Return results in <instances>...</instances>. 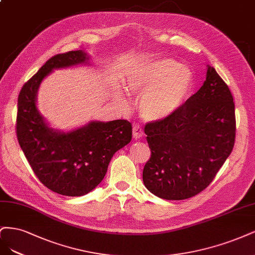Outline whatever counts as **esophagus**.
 Instances as JSON below:
<instances>
[{
	"label": "esophagus",
	"instance_id": "esophagus-1",
	"mask_svg": "<svg viewBox=\"0 0 255 255\" xmlns=\"http://www.w3.org/2000/svg\"><path fill=\"white\" fill-rule=\"evenodd\" d=\"M132 132H133V137L134 138H139L141 136H143V134H144V131L139 125H133Z\"/></svg>",
	"mask_w": 255,
	"mask_h": 255
}]
</instances>
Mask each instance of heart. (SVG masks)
Returning <instances> with one entry per match:
<instances>
[{"label": "heart", "instance_id": "obj_1", "mask_svg": "<svg viewBox=\"0 0 255 255\" xmlns=\"http://www.w3.org/2000/svg\"><path fill=\"white\" fill-rule=\"evenodd\" d=\"M192 87L190 70L169 58L145 62L129 78L131 92L143 95L139 111L147 121H161L174 114L186 101Z\"/></svg>", "mask_w": 255, "mask_h": 255}]
</instances>
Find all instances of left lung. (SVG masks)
Returning <instances> with one entry per match:
<instances>
[{
    "label": "left lung",
    "instance_id": "left-lung-1",
    "mask_svg": "<svg viewBox=\"0 0 255 255\" xmlns=\"http://www.w3.org/2000/svg\"><path fill=\"white\" fill-rule=\"evenodd\" d=\"M151 151L143 182L153 195L183 200L199 194L215 178L235 142V105L214 68L203 86L170 117L147 123Z\"/></svg>",
    "mask_w": 255,
    "mask_h": 255
}]
</instances>
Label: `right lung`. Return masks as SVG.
<instances>
[{"label": "right lung", "mask_w": 255, "mask_h": 255, "mask_svg": "<svg viewBox=\"0 0 255 255\" xmlns=\"http://www.w3.org/2000/svg\"><path fill=\"white\" fill-rule=\"evenodd\" d=\"M81 51L51 57L18 96L15 132L29 165L48 190L64 196H83L104 179L113 154L131 141L132 128L126 120L92 122L69 133L48 128L36 108V94L53 69L84 63Z\"/></svg>", "instance_id": "right-lung-1"}]
</instances>
